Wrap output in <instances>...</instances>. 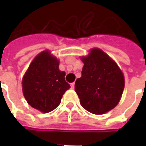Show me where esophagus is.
Segmentation results:
<instances>
[{
	"label": "esophagus",
	"mask_w": 146,
	"mask_h": 146,
	"mask_svg": "<svg viewBox=\"0 0 146 146\" xmlns=\"http://www.w3.org/2000/svg\"><path fill=\"white\" fill-rule=\"evenodd\" d=\"M70 86H71V89H74V86H75V83H74V82H72V83L70 84Z\"/></svg>",
	"instance_id": "obj_1"
}]
</instances>
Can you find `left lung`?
Here are the masks:
<instances>
[{
  "label": "left lung",
  "mask_w": 146,
  "mask_h": 146,
  "mask_svg": "<svg viewBox=\"0 0 146 146\" xmlns=\"http://www.w3.org/2000/svg\"><path fill=\"white\" fill-rule=\"evenodd\" d=\"M84 64L81 77L76 80L75 91L80 104L94 114H103L120 102L125 80L117 64L102 49H90L80 57Z\"/></svg>",
  "instance_id": "obj_1"
}]
</instances>
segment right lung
I'll use <instances>...</instances> for the list:
<instances>
[{
    "label": "right lung",
    "instance_id": "obj_1",
    "mask_svg": "<svg viewBox=\"0 0 146 146\" xmlns=\"http://www.w3.org/2000/svg\"><path fill=\"white\" fill-rule=\"evenodd\" d=\"M59 64L50 50H43L33 60L22 79L23 93L27 103L44 113L54 110L70 88L65 81L66 73L59 70Z\"/></svg>",
    "mask_w": 146,
    "mask_h": 146
}]
</instances>
